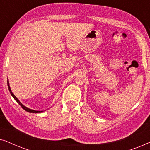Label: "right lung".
Segmentation results:
<instances>
[{"label": "right lung", "mask_w": 150, "mask_h": 150, "mask_svg": "<svg viewBox=\"0 0 150 150\" xmlns=\"http://www.w3.org/2000/svg\"><path fill=\"white\" fill-rule=\"evenodd\" d=\"M7 85H8V88H9V91H10V93H11V96H13V98H14V99L16 100V101L18 102V104H20V106H22V108H23L24 110H25L26 111H27V112H33V113H38V112H42V111H39V110H32V109H30V108H27V107H26V106H24L23 104H22V103L21 102H20L19 100H18V99H17V98L15 96L13 95V93H12L11 92V89H10V87H9V83H8V81H7Z\"/></svg>", "instance_id": "right-lung-1"}]
</instances>
